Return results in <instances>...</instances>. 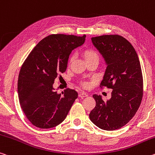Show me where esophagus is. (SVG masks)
Returning <instances> with one entry per match:
<instances>
[{
  "mask_svg": "<svg viewBox=\"0 0 155 155\" xmlns=\"http://www.w3.org/2000/svg\"><path fill=\"white\" fill-rule=\"evenodd\" d=\"M78 97H81V98L86 97H87V94L85 92H80L79 94H78Z\"/></svg>",
  "mask_w": 155,
  "mask_h": 155,
  "instance_id": "esophagus-1",
  "label": "esophagus"
}]
</instances>
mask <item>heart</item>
Instances as JSON below:
<instances>
[{
    "mask_svg": "<svg viewBox=\"0 0 155 155\" xmlns=\"http://www.w3.org/2000/svg\"><path fill=\"white\" fill-rule=\"evenodd\" d=\"M83 56H84L85 61L91 59V58H92L98 57L97 53H96L94 51H93L92 50H85L84 51H83ZM72 60V58H70V61H71Z\"/></svg>",
    "mask_w": 155,
    "mask_h": 155,
    "instance_id": "b5f03b06",
    "label": "heart"
}]
</instances>
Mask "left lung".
I'll return each instance as SVG.
<instances>
[{"label":"left lung","mask_w":155,"mask_h":155,"mask_svg":"<svg viewBox=\"0 0 155 155\" xmlns=\"http://www.w3.org/2000/svg\"><path fill=\"white\" fill-rule=\"evenodd\" d=\"M92 42L107 65L100 87L112 89L106 102L94 94L96 106L89 117L93 124L105 130H115L132 119L143 97V76L138 55L132 44L121 36L92 37Z\"/></svg>","instance_id":"left-lung-1"}]
</instances>
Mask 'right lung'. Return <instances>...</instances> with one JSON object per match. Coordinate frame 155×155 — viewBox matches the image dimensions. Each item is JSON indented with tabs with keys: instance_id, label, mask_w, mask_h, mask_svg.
<instances>
[{
	"instance_id": "1",
	"label": "right lung",
	"mask_w": 155,
	"mask_h": 155,
	"mask_svg": "<svg viewBox=\"0 0 155 155\" xmlns=\"http://www.w3.org/2000/svg\"><path fill=\"white\" fill-rule=\"evenodd\" d=\"M86 36L51 34L36 45L22 65L18 80V94L22 110L34 126L54 127L67 117L78 93L68 88L58 94L53 84L65 72L74 49L82 45Z\"/></svg>"
}]
</instances>
